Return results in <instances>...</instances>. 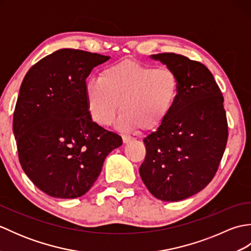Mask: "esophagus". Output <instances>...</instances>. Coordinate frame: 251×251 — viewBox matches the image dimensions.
Instances as JSON below:
<instances>
[{
	"label": "esophagus",
	"instance_id": "esophagus-1",
	"mask_svg": "<svg viewBox=\"0 0 251 251\" xmlns=\"http://www.w3.org/2000/svg\"><path fill=\"white\" fill-rule=\"evenodd\" d=\"M135 138L134 137H130V136H127V135H123V142L124 143H128L129 141L134 140Z\"/></svg>",
	"mask_w": 251,
	"mask_h": 251
}]
</instances>
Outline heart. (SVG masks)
<instances>
[{"instance_id":"b5f03b06","label":"heart","mask_w":251,"mask_h":251,"mask_svg":"<svg viewBox=\"0 0 251 251\" xmlns=\"http://www.w3.org/2000/svg\"><path fill=\"white\" fill-rule=\"evenodd\" d=\"M179 78L168 68H156L134 59L105 67L99 78L85 84L92 119L101 126L114 122L120 108V126L127 130H153L167 121L177 102Z\"/></svg>"}]
</instances>
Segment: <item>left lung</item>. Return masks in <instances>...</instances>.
<instances>
[{
	"label": "left lung",
	"instance_id": "8db88e82",
	"mask_svg": "<svg viewBox=\"0 0 251 251\" xmlns=\"http://www.w3.org/2000/svg\"><path fill=\"white\" fill-rule=\"evenodd\" d=\"M152 58L177 74L180 92L167 121L143 139L139 173L153 196L178 201L199 193L219 168L228 136L225 99L200 61L174 52Z\"/></svg>",
	"mask_w": 251,
	"mask_h": 251
}]
</instances>
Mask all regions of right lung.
<instances>
[{
  "label": "right lung",
  "instance_id": "1",
  "mask_svg": "<svg viewBox=\"0 0 251 251\" xmlns=\"http://www.w3.org/2000/svg\"><path fill=\"white\" fill-rule=\"evenodd\" d=\"M109 59L81 50H59L32 66L21 83L13 119L19 162L47 195H84L106 155L122 146L121 136L92 120L85 97L89 73Z\"/></svg>",
  "mask_w": 251,
  "mask_h": 251
}]
</instances>
